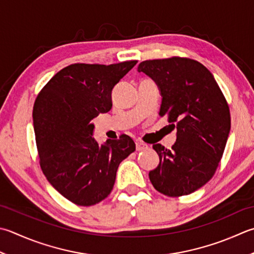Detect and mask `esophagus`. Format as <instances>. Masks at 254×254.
<instances>
[{"mask_svg": "<svg viewBox=\"0 0 254 254\" xmlns=\"http://www.w3.org/2000/svg\"><path fill=\"white\" fill-rule=\"evenodd\" d=\"M136 144V151H146L147 148H148V146L146 145L145 143H142V142H136L135 143Z\"/></svg>", "mask_w": 254, "mask_h": 254, "instance_id": "esophagus-1", "label": "esophagus"}]
</instances>
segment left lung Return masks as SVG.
Returning <instances> with one entry per match:
<instances>
[{
  "instance_id": "1",
  "label": "left lung",
  "mask_w": 254,
  "mask_h": 254,
  "mask_svg": "<svg viewBox=\"0 0 254 254\" xmlns=\"http://www.w3.org/2000/svg\"><path fill=\"white\" fill-rule=\"evenodd\" d=\"M137 71L156 83L158 114L177 130L171 150L153 145L160 164L148 177L164 195H190L210 181L221 160L230 132L229 107L212 73L192 59L145 61Z\"/></svg>"
}]
</instances>
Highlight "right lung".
I'll return each mask as SVG.
<instances>
[{
	"instance_id": "right-lung-1",
	"label": "right lung",
	"mask_w": 254,
	"mask_h": 254,
	"mask_svg": "<svg viewBox=\"0 0 254 254\" xmlns=\"http://www.w3.org/2000/svg\"><path fill=\"white\" fill-rule=\"evenodd\" d=\"M136 63L70 64L55 74L35 101L34 131L43 173L76 205L92 206L107 198L120 163L135 151L127 135L100 145L92 137V120L111 110L113 88Z\"/></svg>"
}]
</instances>
